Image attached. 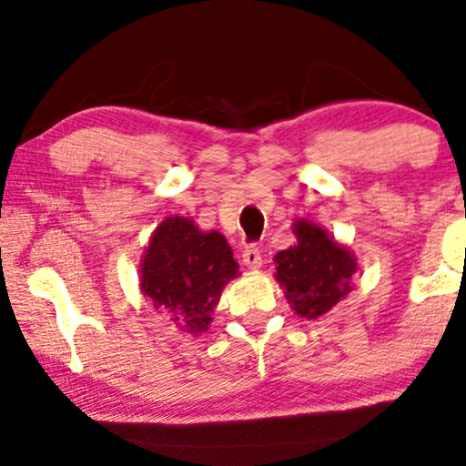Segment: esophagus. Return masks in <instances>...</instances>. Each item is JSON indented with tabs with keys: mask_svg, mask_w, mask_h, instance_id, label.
Listing matches in <instances>:
<instances>
[{
	"mask_svg": "<svg viewBox=\"0 0 466 466\" xmlns=\"http://www.w3.org/2000/svg\"><path fill=\"white\" fill-rule=\"evenodd\" d=\"M241 258H244L246 268H250V269H258V268H261V263H263L261 250H258L257 246H248L244 250V255H241Z\"/></svg>",
	"mask_w": 466,
	"mask_h": 466,
	"instance_id": "obj_1",
	"label": "esophagus"
}]
</instances>
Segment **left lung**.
<instances>
[{
  "label": "left lung",
  "mask_w": 466,
  "mask_h": 466,
  "mask_svg": "<svg viewBox=\"0 0 466 466\" xmlns=\"http://www.w3.org/2000/svg\"><path fill=\"white\" fill-rule=\"evenodd\" d=\"M298 244L276 255V280L299 317L319 319L351 291L358 261L321 227L298 220Z\"/></svg>",
  "instance_id": "1"
}]
</instances>
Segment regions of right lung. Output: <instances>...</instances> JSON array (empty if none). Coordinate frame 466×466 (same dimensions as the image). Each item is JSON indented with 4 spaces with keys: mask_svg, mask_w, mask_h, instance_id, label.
Masks as SVG:
<instances>
[{
    "mask_svg": "<svg viewBox=\"0 0 466 466\" xmlns=\"http://www.w3.org/2000/svg\"><path fill=\"white\" fill-rule=\"evenodd\" d=\"M225 235L198 231L184 216L162 220L141 263V291L186 334H203L222 289L239 274Z\"/></svg>",
    "mask_w": 466,
    "mask_h": 466,
    "instance_id": "add662e5",
    "label": "right lung"
}]
</instances>
